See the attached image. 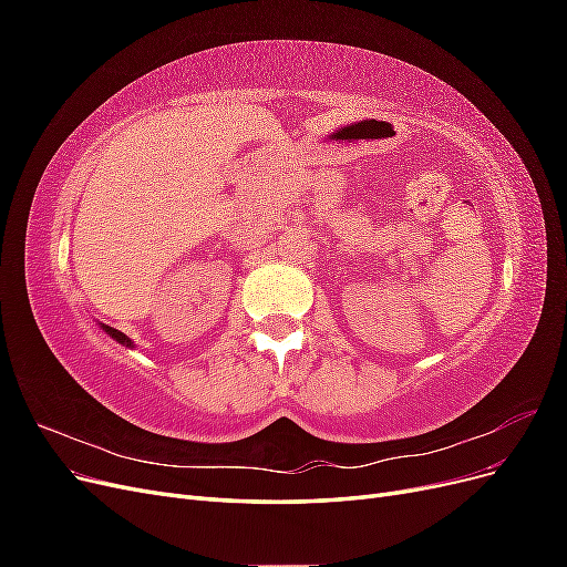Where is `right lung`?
<instances>
[{
	"label": "right lung",
	"instance_id": "add662e5",
	"mask_svg": "<svg viewBox=\"0 0 567 567\" xmlns=\"http://www.w3.org/2000/svg\"><path fill=\"white\" fill-rule=\"evenodd\" d=\"M101 326V331H104V333H109L115 342H120V346H123V348H134V342H132V338H127L123 331H117V329H113V326H109V323H99Z\"/></svg>",
	"mask_w": 567,
	"mask_h": 567
}]
</instances>
